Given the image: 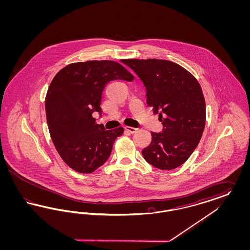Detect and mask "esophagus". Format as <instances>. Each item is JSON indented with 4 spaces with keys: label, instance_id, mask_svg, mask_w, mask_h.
Masks as SVG:
<instances>
[{
    "label": "esophagus",
    "instance_id": "obj_1",
    "mask_svg": "<svg viewBox=\"0 0 250 250\" xmlns=\"http://www.w3.org/2000/svg\"><path fill=\"white\" fill-rule=\"evenodd\" d=\"M125 129L127 131V132L131 133V134H133V133H135L136 131L138 130L137 128H135V127H131V126H125Z\"/></svg>",
    "mask_w": 250,
    "mask_h": 250
}]
</instances>
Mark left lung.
<instances>
[{"label":"left lung","instance_id":"left-lung-1","mask_svg":"<svg viewBox=\"0 0 250 250\" xmlns=\"http://www.w3.org/2000/svg\"><path fill=\"white\" fill-rule=\"evenodd\" d=\"M122 62L141 79L147 104L159 114L163 125L162 132H151L152 143L143 150L144 159L163 170L181 166L198 146L205 126L201 85L190 72L170 61L127 59Z\"/></svg>","mask_w":250,"mask_h":250}]
</instances>
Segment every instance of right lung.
Masks as SVG:
<instances>
[{
    "label": "right lung",
    "mask_w": 250,
    "mask_h": 250,
    "mask_svg": "<svg viewBox=\"0 0 250 250\" xmlns=\"http://www.w3.org/2000/svg\"><path fill=\"white\" fill-rule=\"evenodd\" d=\"M115 80L132 82L134 76L113 61L74 62L61 69L48 87L45 100L48 130L63 162L81 173H92L111 154L123 127L106 130L97 125L102 92Z\"/></svg>",
    "instance_id": "1"
}]
</instances>
